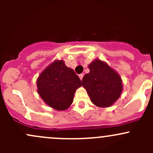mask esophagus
I'll use <instances>...</instances> for the list:
<instances>
[{
    "label": "esophagus",
    "instance_id": "esophagus-1",
    "mask_svg": "<svg viewBox=\"0 0 153 153\" xmlns=\"http://www.w3.org/2000/svg\"><path fill=\"white\" fill-rule=\"evenodd\" d=\"M83 77H84V74H80V75H79L80 79L82 80L83 79Z\"/></svg>",
    "mask_w": 153,
    "mask_h": 153
}]
</instances>
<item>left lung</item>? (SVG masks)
<instances>
[{
	"instance_id": "left-lung-1",
	"label": "left lung",
	"mask_w": 153,
	"mask_h": 153,
	"mask_svg": "<svg viewBox=\"0 0 153 153\" xmlns=\"http://www.w3.org/2000/svg\"><path fill=\"white\" fill-rule=\"evenodd\" d=\"M89 72L82 79L91 101L98 107H109L119 98L122 80L118 72L106 62L95 59L89 64Z\"/></svg>"
}]
</instances>
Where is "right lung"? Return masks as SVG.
<instances>
[{
  "label": "right lung",
  "mask_w": 153,
  "mask_h": 153,
  "mask_svg": "<svg viewBox=\"0 0 153 153\" xmlns=\"http://www.w3.org/2000/svg\"><path fill=\"white\" fill-rule=\"evenodd\" d=\"M81 81L63 60H56L40 74L37 79L38 92L48 106L65 110L73 101L74 95Z\"/></svg>",
  "instance_id": "obj_1"
}]
</instances>
